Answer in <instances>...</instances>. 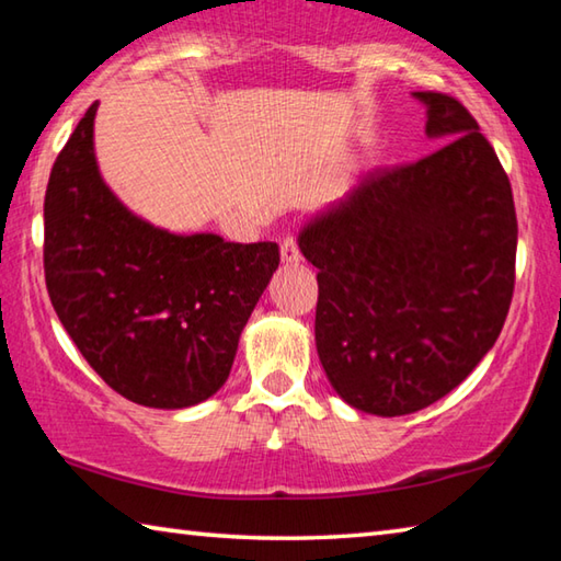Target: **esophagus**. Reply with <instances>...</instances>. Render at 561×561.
<instances>
[{"mask_svg": "<svg viewBox=\"0 0 561 561\" xmlns=\"http://www.w3.org/2000/svg\"><path fill=\"white\" fill-rule=\"evenodd\" d=\"M282 262H287V264H297L299 260H301V252H299V244H297V237L294 234H287L282 240Z\"/></svg>", "mask_w": 561, "mask_h": 561, "instance_id": "esophagus-1", "label": "esophagus"}]
</instances>
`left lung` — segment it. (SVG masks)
Returning <instances> with one entry per match:
<instances>
[{
    "mask_svg": "<svg viewBox=\"0 0 561 561\" xmlns=\"http://www.w3.org/2000/svg\"><path fill=\"white\" fill-rule=\"evenodd\" d=\"M425 133L450 138L378 168L311 217L317 351L348 405L408 415L440 401L495 346L515 291L517 215L505 168L458 99L415 91Z\"/></svg>",
    "mask_w": 561,
    "mask_h": 561,
    "instance_id": "8db88e82",
    "label": "left lung"
}]
</instances>
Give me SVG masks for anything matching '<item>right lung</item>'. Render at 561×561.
<instances>
[{
  "label": "right lung",
  "instance_id": "add662e5",
  "mask_svg": "<svg viewBox=\"0 0 561 561\" xmlns=\"http://www.w3.org/2000/svg\"><path fill=\"white\" fill-rule=\"evenodd\" d=\"M96 108L66 140L46 185V289L66 334L113 391L148 408L195 405L230 376L279 247L173 234L133 215L99 173Z\"/></svg>",
  "mask_w": 561,
  "mask_h": 561
}]
</instances>
